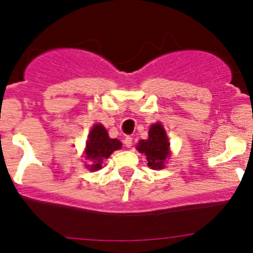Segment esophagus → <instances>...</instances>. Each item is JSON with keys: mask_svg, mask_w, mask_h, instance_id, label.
<instances>
[{"mask_svg": "<svg viewBox=\"0 0 253 253\" xmlns=\"http://www.w3.org/2000/svg\"><path fill=\"white\" fill-rule=\"evenodd\" d=\"M124 144H125V146H126V147L132 146V144H133V138H132V136L127 135L126 138L124 139Z\"/></svg>", "mask_w": 253, "mask_h": 253, "instance_id": "esophagus-1", "label": "esophagus"}]
</instances>
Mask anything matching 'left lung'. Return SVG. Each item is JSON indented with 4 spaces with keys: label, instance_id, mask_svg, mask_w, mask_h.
<instances>
[{
    "label": "left lung",
    "instance_id": "left-lung-1",
    "mask_svg": "<svg viewBox=\"0 0 253 253\" xmlns=\"http://www.w3.org/2000/svg\"><path fill=\"white\" fill-rule=\"evenodd\" d=\"M169 141L161 124H155L149 130V139L139 141L136 150L146 156L151 169H163L164 162L169 157Z\"/></svg>",
    "mask_w": 253,
    "mask_h": 253
}]
</instances>
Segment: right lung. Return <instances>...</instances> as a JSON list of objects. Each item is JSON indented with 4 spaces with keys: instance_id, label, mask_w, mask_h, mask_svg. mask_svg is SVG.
<instances>
[{
    "instance_id": "obj_1",
    "label": "right lung",
    "mask_w": 253,
    "mask_h": 253,
    "mask_svg": "<svg viewBox=\"0 0 253 253\" xmlns=\"http://www.w3.org/2000/svg\"><path fill=\"white\" fill-rule=\"evenodd\" d=\"M121 147V143L118 139H110L108 133L102 125H95L90 130L89 140L86 141L85 157L91 161V165H86L90 170H98L102 167L103 159H107Z\"/></svg>"
}]
</instances>
